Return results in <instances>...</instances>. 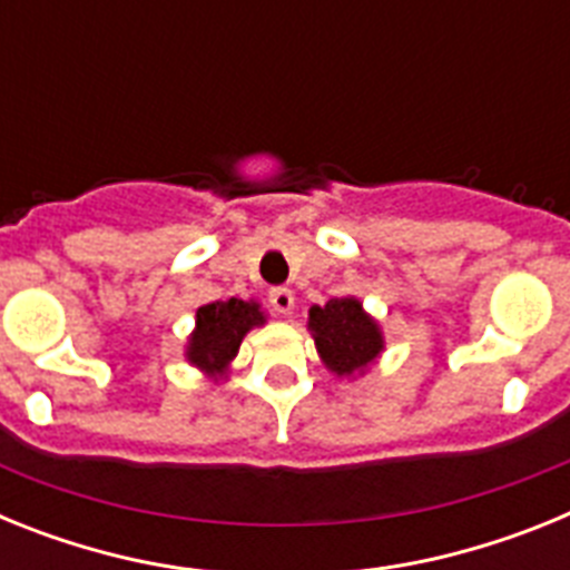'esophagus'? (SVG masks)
Returning <instances> with one entry per match:
<instances>
[{"label":"esophagus","mask_w":570,"mask_h":570,"mask_svg":"<svg viewBox=\"0 0 570 570\" xmlns=\"http://www.w3.org/2000/svg\"><path fill=\"white\" fill-rule=\"evenodd\" d=\"M268 302L274 305L276 314L288 316L294 311V291L291 288H271L268 291Z\"/></svg>","instance_id":"obj_1"}]
</instances>
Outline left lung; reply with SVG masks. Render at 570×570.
I'll use <instances>...</instances> for the list:
<instances>
[{
	"label": "left lung",
	"instance_id": "obj_1",
	"mask_svg": "<svg viewBox=\"0 0 570 570\" xmlns=\"http://www.w3.org/2000/svg\"><path fill=\"white\" fill-rule=\"evenodd\" d=\"M308 331L316 342L320 360L336 376L362 374L382 354L385 340L371 314L356 296H340L308 311Z\"/></svg>",
	"mask_w": 570,
	"mask_h": 570
}]
</instances>
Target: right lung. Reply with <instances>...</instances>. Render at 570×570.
<instances>
[{"label":"right lung","mask_w":570,"mask_h":570,"mask_svg":"<svg viewBox=\"0 0 570 570\" xmlns=\"http://www.w3.org/2000/svg\"><path fill=\"white\" fill-rule=\"evenodd\" d=\"M265 325V311L254 299H230L208 302L196 311V328L188 336L190 365H196L208 376H225L230 362L239 354V345L250 328Z\"/></svg>","instance_id":"add662e5"}]
</instances>
